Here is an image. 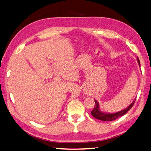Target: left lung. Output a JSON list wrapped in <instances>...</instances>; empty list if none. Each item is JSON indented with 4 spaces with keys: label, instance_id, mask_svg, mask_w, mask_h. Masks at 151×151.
<instances>
[{
    "label": "left lung",
    "instance_id": "8db88e82",
    "mask_svg": "<svg viewBox=\"0 0 151 151\" xmlns=\"http://www.w3.org/2000/svg\"><path fill=\"white\" fill-rule=\"evenodd\" d=\"M137 61H138L139 65H140V61H139V58H137ZM135 100H134L133 102L127 107V108H126L125 109H123V110L114 114H107V113H103V112H101L99 109V104H98L97 101L95 100L94 108L91 111L92 116L94 117V118L99 120H102V121H114V120L116 119L117 118H118V117L123 116V115L127 113V112L133 107L134 103H135Z\"/></svg>",
    "mask_w": 151,
    "mask_h": 151
}]
</instances>
